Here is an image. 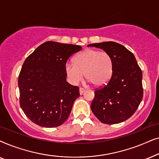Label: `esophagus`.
I'll return each instance as SVG.
<instances>
[{"label": "esophagus", "mask_w": 159, "mask_h": 159, "mask_svg": "<svg viewBox=\"0 0 159 159\" xmlns=\"http://www.w3.org/2000/svg\"><path fill=\"white\" fill-rule=\"evenodd\" d=\"M84 91H85V90H84V88H80V94H81V95L84 92Z\"/></svg>", "instance_id": "esophagus-1"}]
</instances>
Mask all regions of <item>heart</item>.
<instances>
[{"mask_svg": "<svg viewBox=\"0 0 159 159\" xmlns=\"http://www.w3.org/2000/svg\"><path fill=\"white\" fill-rule=\"evenodd\" d=\"M65 72L69 81L77 84L84 77L95 87H101L109 81L114 72V60L109 53L87 49L78 54L73 62H66Z\"/></svg>", "mask_w": 159, "mask_h": 159, "instance_id": "b5f03b06", "label": "heart"}]
</instances>
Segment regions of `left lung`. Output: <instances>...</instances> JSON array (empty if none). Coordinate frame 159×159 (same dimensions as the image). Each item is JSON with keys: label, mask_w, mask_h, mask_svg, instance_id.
Instances as JSON below:
<instances>
[{"label": "left lung", "mask_w": 159, "mask_h": 159, "mask_svg": "<svg viewBox=\"0 0 159 159\" xmlns=\"http://www.w3.org/2000/svg\"><path fill=\"white\" fill-rule=\"evenodd\" d=\"M88 46L103 49L114 60V72L107 84L95 90L91 110L98 120L118 124L131 117L143 96L142 70L134 54L115 42L93 43Z\"/></svg>", "instance_id": "obj_1"}]
</instances>
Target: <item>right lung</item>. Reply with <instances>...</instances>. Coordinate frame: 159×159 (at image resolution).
Listing matches in <instances>:
<instances>
[{
    "label": "right lung",
    "mask_w": 159,
    "mask_h": 159,
    "mask_svg": "<svg viewBox=\"0 0 159 159\" xmlns=\"http://www.w3.org/2000/svg\"><path fill=\"white\" fill-rule=\"evenodd\" d=\"M81 50L80 45L48 41L25 59L18 78L19 103L33 123L51 128L68 119L80 90L66 81L64 66Z\"/></svg>",
    "instance_id": "obj_1"
}]
</instances>
